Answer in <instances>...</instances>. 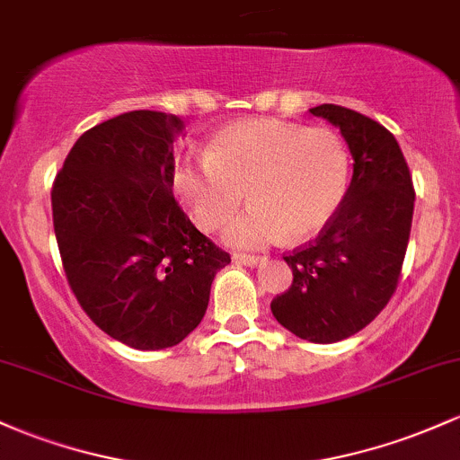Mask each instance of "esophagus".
I'll return each mask as SVG.
<instances>
[{"label":"esophagus","instance_id":"esophagus-1","mask_svg":"<svg viewBox=\"0 0 460 460\" xmlns=\"http://www.w3.org/2000/svg\"><path fill=\"white\" fill-rule=\"evenodd\" d=\"M235 261H240V264H246V266H257V264H264L269 257L266 255H246V253H235L234 255Z\"/></svg>","mask_w":460,"mask_h":460}]
</instances>
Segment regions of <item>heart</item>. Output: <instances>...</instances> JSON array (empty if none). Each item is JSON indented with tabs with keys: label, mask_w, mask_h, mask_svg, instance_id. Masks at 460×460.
<instances>
[{
	"label": "heart",
	"mask_w": 460,
	"mask_h": 460,
	"mask_svg": "<svg viewBox=\"0 0 460 460\" xmlns=\"http://www.w3.org/2000/svg\"><path fill=\"white\" fill-rule=\"evenodd\" d=\"M351 176L345 139L332 128H305L277 119L226 126L209 141L207 156H181L172 190L200 229H225L240 249L270 244L286 234L301 242L319 235L341 209Z\"/></svg>",
	"instance_id": "b5f03b06"
}]
</instances>
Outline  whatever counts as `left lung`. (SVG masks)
<instances>
[{
    "instance_id": "obj_1",
    "label": "left lung",
    "mask_w": 460,
    "mask_h": 460,
    "mask_svg": "<svg viewBox=\"0 0 460 460\" xmlns=\"http://www.w3.org/2000/svg\"><path fill=\"white\" fill-rule=\"evenodd\" d=\"M310 113L341 128L353 176L319 238L284 257L295 279L272 299L270 310L295 336L330 345L369 325L395 292L415 190L400 144L385 126L338 104Z\"/></svg>"
}]
</instances>
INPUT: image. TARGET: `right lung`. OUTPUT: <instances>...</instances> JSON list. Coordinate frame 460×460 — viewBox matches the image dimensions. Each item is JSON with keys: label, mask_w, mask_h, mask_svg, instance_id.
I'll use <instances>...</instances> for the list:
<instances>
[{"label": "right lung", "mask_w": 460, "mask_h": 460, "mask_svg": "<svg viewBox=\"0 0 460 460\" xmlns=\"http://www.w3.org/2000/svg\"><path fill=\"white\" fill-rule=\"evenodd\" d=\"M183 122L130 111L80 135L52 185L60 260L80 307L111 338L165 349L203 321L229 253L172 196V144Z\"/></svg>", "instance_id": "obj_1"}]
</instances>
